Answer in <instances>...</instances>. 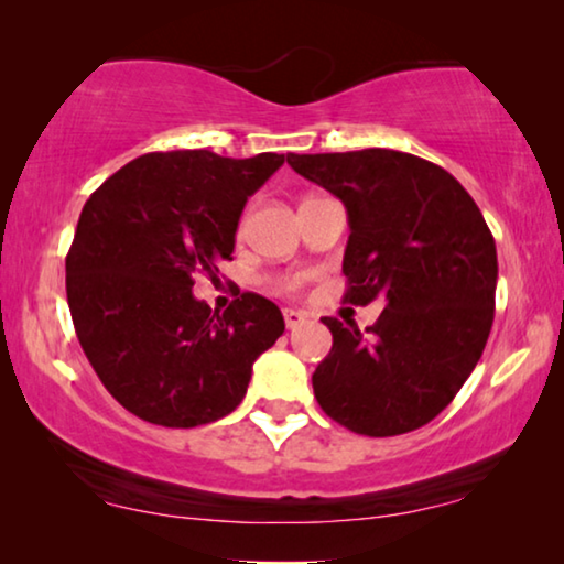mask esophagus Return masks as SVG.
Instances as JSON below:
<instances>
[{"mask_svg":"<svg viewBox=\"0 0 564 564\" xmlns=\"http://www.w3.org/2000/svg\"><path fill=\"white\" fill-rule=\"evenodd\" d=\"M305 321H307V315L303 311H284V326H288L290 330L300 328Z\"/></svg>","mask_w":564,"mask_h":564,"instance_id":"esophagus-1","label":"esophagus"}]
</instances>
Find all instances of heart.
Masks as SVG:
<instances>
[{
    "label": "heart",
    "instance_id": "1",
    "mask_svg": "<svg viewBox=\"0 0 564 564\" xmlns=\"http://www.w3.org/2000/svg\"><path fill=\"white\" fill-rule=\"evenodd\" d=\"M276 290L292 292V290H295V282H292V280H280V282H276Z\"/></svg>",
    "mask_w": 564,
    "mask_h": 564
}]
</instances>
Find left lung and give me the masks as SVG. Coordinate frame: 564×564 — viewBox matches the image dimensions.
<instances>
[{
    "mask_svg": "<svg viewBox=\"0 0 564 564\" xmlns=\"http://www.w3.org/2000/svg\"><path fill=\"white\" fill-rule=\"evenodd\" d=\"M288 164L349 215L344 297L354 305L384 297L365 334L323 318L334 346L313 372L315 400L354 434L426 426L490 336L498 253L480 207L446 169L413 153H288Z\"/></svg>",
    "mask_w": 564,
    "mask_h": 564,
    "instance_id": "8db88e82",
    "label": "left lung"
}]
</instances>
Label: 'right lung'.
Masks as SVG:
<instances>
[{"label":"right lung","instance_id":"1","mask_svg":"<svg viewBox=\"0 0 564 564\" xmlns=\"http://www.w3.org/2000/svg\"><path fill=\"white\" fill-rule=\"evenodd\" d=\"M282 153H145L84 205L66 257L79 344L107 392L138 419L192 429L236 411L251 367L284 330L272 300L243 292L223 315L192 295L218 280L246 199Z\"/></svg>","mask_w":564,"mask_h":564}]
</instances>
